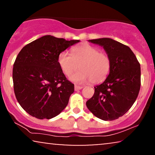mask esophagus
I'll return each instance as SVG.
<instances>
[{
  "label": "esophagus",
  "instance_id": "1",
  "mask_svg": "<svg viewBox=\"0 0 155 155\" xmlns=\"http://www.w3.org/2000/svg\"><path fill=\"white\" fill-rule=\"evenodd\" d=\"M82 87H82V86L75 85V91L80 90H81V89H82Z\"/></svg>",
  "mask_w": 155,
  "mask_h": 155
}]
</instances>
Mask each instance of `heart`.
I'll return each mask as SVG.
<instances>
[{"label":"heart","mask_w":155,"mask_h":155,"mask_svg":"<svg viewBox=\"0 0 155 155\" xmlns=\"http://www.w3.org/2000/svg\"><path fill=\"white\" fill-rule=\"evenodd\" d=\"M71 52V55L66 51L61 52L58 63L66 76H71L80 67L81 71L71 76L73 82L100 83L109 75L111 61L106 52L100 51L98 48L88 44L75 46Z\"/></svg>","instance_id":"obj_1"}]
</instances>
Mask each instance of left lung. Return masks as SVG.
<instances>
[{"instance_id": "left-lung-1", "label": "left lung", "mask_w": 155, "mask_h": 155, "mask_svg": "<svg viewBox=\"0 0 155 155\" xmlns=\"http://www.w3.org/2000/svg\"><path fill=\"white\" fill-rule=\"evenodd\" d=\"M90 41L103 46L111 58V68L105 81L94 87L87 107L101 120L117 119L130 109L139 94L140 65L130 48L120 42L109 38Z\"/></svg>"}]
</instances>
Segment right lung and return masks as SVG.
Wrapping results in <instances>:
<instances>
[{
    "mask_svg": "<svg viewBox=\"0 0 155 155\" xmlns=\"http://www.w3.org/2000/svg\"><path fill=\"white\" fill-rule=\"evenodd\" d=\"M79 40L44 36L19 53L12 70L14 92L22 109L39 119L58 115L68 104L74 84L59 66V54Z\"/></svg>",
    "mask_w": 155,
    "mask_h": 155,
    "instance_id": "right-lung-1",
    "label": "right lung"
}]
</instances>
